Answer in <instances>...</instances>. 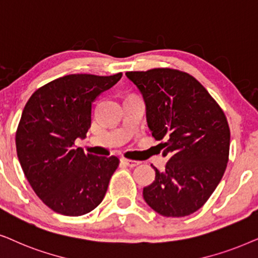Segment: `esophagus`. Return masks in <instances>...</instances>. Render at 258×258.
<instances>
[{"label": "esophagus", "instance_id": "esophagus-1", "mask_svg": "<svg viewBox=\"0 0 258 258\" xmlns=\"http://www.w3.org/2000/svg\"><path fill=\"white\" fill-rule=\"evenodd\" d=\"M121 163L125 164L126 166H128V167H135V166H138V165L140 164V161L131 160V159H126V158H122Z\"/></svg>", "mask_w": 258, "mask_h": 258}]
</instances>
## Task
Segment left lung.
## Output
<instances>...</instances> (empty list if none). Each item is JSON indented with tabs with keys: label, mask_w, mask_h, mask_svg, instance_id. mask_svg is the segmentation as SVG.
<instances>
[{
	"label": "left lung",
	"mask_w": 258,
	"mask_h": 258,
	"mask_svg": "<svg viewBox=\"0 0 258 258\" xmlns=\"http://www.w3.org/2000/svg\"><path fill=\"white\" fill-rule=\"evenodd\" d=\"M146 105L152 137L161 140L164 171L144 187V199L165 217H185L210 198L229 160L230 128L226 116L204 86L173 68L127 72Z\"/></svg>",
	"instance_id": "8db88e82"
}]
</instances>
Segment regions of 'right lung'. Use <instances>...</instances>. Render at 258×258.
I'll use <instances>...</instances> for the list:
<instances>
[{"instance_id": "add662e5", "label": "right lung", "mask_w": 258, "mask_h": 258, "mask_svg": "<svg viewBox=\"0 0 258 258\" xmlns=\"http://www.w3.org/2000/svg\"><path fill=\"white\" fill-rule=\"evenodd\" d=\"M122 77L70 74L36 89L16 131L23 172L41 201L57 214L82 216L104 199L118 157H98L75 147L91 127L92 104Z\"/></svg>"}]
</instances>
